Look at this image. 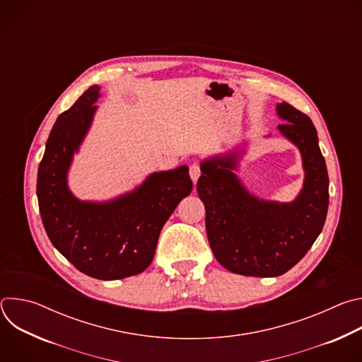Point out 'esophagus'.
<instances>
[{
    "mask_svg": "<svg viewBox=\"0 0 362 362\" xmlns=\"http://www.w3.org/2000/svg\"><path fill=\"white\" fill-rule=\"evenodd\" d=\"M189 175H190L192 180L196 182V180L199 179V176L202 175V172H200V165H199V163H192L190 168H189Z\"/></svg>",
    "mask_w": 362,
    "mask_h": 362,
    "instance_id": "obj_1",
    "label": "esophagus"
}]
</instances>
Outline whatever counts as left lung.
<instances>
[{"instance_id": "obj_1", "label": "left lung", "mask_w": 362, "mask_h": 362, "mask_svg": "<svg viewBox=\"0 0 362 362\" xmlns=\"http://www.w3.org/2000/svg\"><path fill=\"white\" fill-rule=\"evenodd\" d=\"M279 132L300 150L305 180L291 203L261 200L232 172L238 151L202 162L197 194L206 209V233L218 262L246 276H279L295 267L321 233L329 179L313 120L288 103L276 106Z\"/></svg>"}]
</instances>
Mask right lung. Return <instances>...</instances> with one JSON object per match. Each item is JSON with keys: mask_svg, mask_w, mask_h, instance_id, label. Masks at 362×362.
Returning a JSON list of instances; mask_svg holds the SVG:
<instances>
[{"mask_svg": "<svg viewBox=\"0 0 362 362\" xmlns=\"http://www.w3.org/2000/svg\"><path fill=\"white\" fill-rule=\"evenodd\" d=\"M100 87H90L51 130L37 176L44 229L80 272L103 281L143 272L180 200L193 189L189 168L150 175L133 192L106 203L81 202L67 187L74 151L90 129Z\"/></svg>", "mask_w": 362, "mask_h": 362, "instance_id": "1", "label": "right lung"}]
</instances>
